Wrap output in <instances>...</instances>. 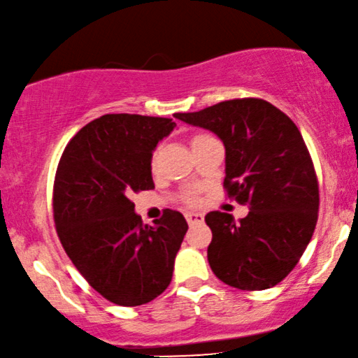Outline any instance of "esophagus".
<instances>
[{
  "label": "esophagus",
  "mask_w": 358,
  "mask_h": 358,
  "mask_svg": "<svg viewBox=\"0 0 358 358\" xmlns=\"http://www.w3.org/2000/svg\"><path fill=\"white\" fill-rule=\"evenodd\" d=\"M185 218H187L188 224H198L205 220V216H203L201 213H196V211H187L185 213Z\"/></svg>",
  "instance_id": "34e87169"
}]
</instances>
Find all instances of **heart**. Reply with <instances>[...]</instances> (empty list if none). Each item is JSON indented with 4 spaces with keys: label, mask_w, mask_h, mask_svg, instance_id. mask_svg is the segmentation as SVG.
<instances>
[{
    "label": "heart",
    "mask_w": 358,
    "mask_h": 358,
    "mask_svg": "<svg viewBox=\"0 0 358 358\" xmlns=\"http://www.w3.org/2000/svg\"><path fill=\"white\" fill-rule=\"evenodd\" d=\"M206 137H208V135H201V134H200V135H194V137L192 138V143H194V142H200V140L206 138ZM157 157H158V152L153 153V158H152V164H153V165L157 164ZM187 200H188V201H194V196H193V194H188Z\"/></svg>",
    "instance_id": "1"
}]
</instances>
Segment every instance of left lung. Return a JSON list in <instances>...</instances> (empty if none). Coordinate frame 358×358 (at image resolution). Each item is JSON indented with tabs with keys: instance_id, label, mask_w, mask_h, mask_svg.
Instances as JSON below:
<instances>
[{
	"instance_id": "obj_1",
	"label": "left lung",
	"mask_w": 358,
	"mask_h": 358,
	"mask_svg": "<svg viewBox=\"0 0 358 358\" xmlns=\"http://www.w3.org/2000/svg\"><path fill=\"white\" fill-rule=\"evenodd\" d=\"M176 119L218 135L226 150L224 188L250 213L205 216L213 239L208 262L218 279L262 291L294 269L317 223L319 185L296 124L262 99H234Z\"/></svg>"
}]
</instances>
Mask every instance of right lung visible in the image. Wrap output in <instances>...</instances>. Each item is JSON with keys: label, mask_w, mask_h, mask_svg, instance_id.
Listing matches in <instances>:
<instances>
[{"label": "right lung", "mask_w": 358, "mask_h": 358, "mask_svg": "<svg viewBox=\"0 0 358 358\" xmlns=\"http://www.w3.org/2000/svg\"><path fill=\"white\" fill-rule=\"evenodd\" d=\"M171 119L107 114L72 137L54 180V221L62 248L85 280L117 306L147 304L169 287L188 223L165 210L143 224L130 201L153 189L152 155Z\"/></svg>", "instance_id": "1"}]
</instances>
